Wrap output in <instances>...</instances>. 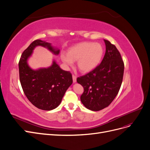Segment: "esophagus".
Instances as JSON below:
<instances>
[{"mask_svg":"<svg viewBox=\"0 0 150 150\" xmlns=\"http://www.w3.org/2000/svg\"><path fill=\"white\" fill-rule=\"evenodd\" d=\"M72 81H73V83L76 82V76L75 75H72Z\"/></svg>","mask_w":150,"mask_h":150,"instance_id":"obj_1","label":"esophagus"}]
</instances>
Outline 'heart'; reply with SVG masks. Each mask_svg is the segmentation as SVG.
<instances>
[{"mask_svg":"<svg viewBox=\"0 0 150 150\" xmlns=\"http://www.w3.org/2000/svg\"><path fill=\"white\" fill-rule=\"evenodd\" d=\"M104 55L102 45L95 42H82L68 49L67 55L62 54V61L68 66L78 61V67L82 72L93 70L101 62Z\"/></svg>","mask_w":150,"mask_h":150,"instance_id":"heart-1","label":"heart"}]
</instances>
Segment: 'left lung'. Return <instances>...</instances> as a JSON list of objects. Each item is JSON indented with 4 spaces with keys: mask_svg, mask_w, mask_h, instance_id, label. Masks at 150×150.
Returning a JSON list of instances; mask_svg holds the SVG:
<instances>
[{
    "mask_svg": "<svg viewBox=\"0 0 150 150\" xmlns=\"http://www.w3.org/2000/svg\"><path fill=\"white\" fill-rule=\"evenodd\" d=\"M106 52L93 71L77 78L84 88L81 101L89 110L98 111L108 107L117 96L123 78L124 62L114 44L104 40Z\"/></svg>",
    "mask_w": 150,
    "mask_h": 150,
    "instance_id": "1",
    "label": "left lung"
}]
</instances>
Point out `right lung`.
I'll use <instances>...</instances> for the list:
<instances>
[{
  "mask_svg": "<svg viewBox=\"0 0 150 150\" xmlns=\"http://www.w3.org/2000/svg\"><path fill=\"white\" fill-rule=\"evenodd\" d=\"M38 46L47 48L55 55L59 53V49L52 47L51 43L40 39L34 40L20 58V82L26 97L34 106L40 110L50 111L59 105L67 89L72 83V78L69 71L61 69L55 61L47 68L31 69L28 59Z\"/></svg>",
  "mask_w": 150,
  "mask_h": 150,
  "instance_id": "obj_1",
  "label": "right lung"
}]
</instances>
